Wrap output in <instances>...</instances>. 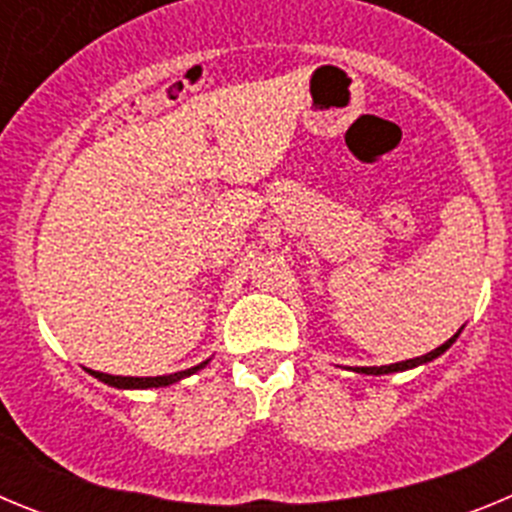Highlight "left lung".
Instances as JSON below:
<instances>
[{"instance_id":"1","label":"left lung","mask_w":512,"mask_h":512,"mask_svg":"<svg viewBox=\"0 0 512 512\" xmlns=\"http://www.w3.org/2000/svg\"><path fill=\"white\" fill-rule=\"evenodd\" d=\"M459 333H461V330H459ZM459 333H456L454 338H449V341H446V343H441V346H438V348H433L431 354H423V356H418V359L397 361V364H390V366H356L354 372L374 374V377H379V374H392V372H405V369H415V366H423V364H428V361L438 359V356H441L443 351H446V348H451V343H454L456 338H459Z\"/></svg>"}]
</instances>
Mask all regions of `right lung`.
Wrapping results in <instances>:
<instances>
[{
	"mask_svg": "<svg viewBox=\"0 0 512 512\" xmlns=\"http://www.w3.org/2000/svg\"><path fill=\"white\" fill-rule=\"evenodd\" d=\"M207 364H210V359L202 361V364H197V366H192V369H184V372L164 374V377H112V374L92 372V369H87V372L92 374L94 379H99V382L110 384V387H117V390H151V387H169V384L182 382L184 377H192L194 372L205 369Z\"/></svg>",
	"mask_w": 512,
	"mask_h": 512,
	"instance_id": "obj_1",
	"label": "right lung"
}]
</instances>
